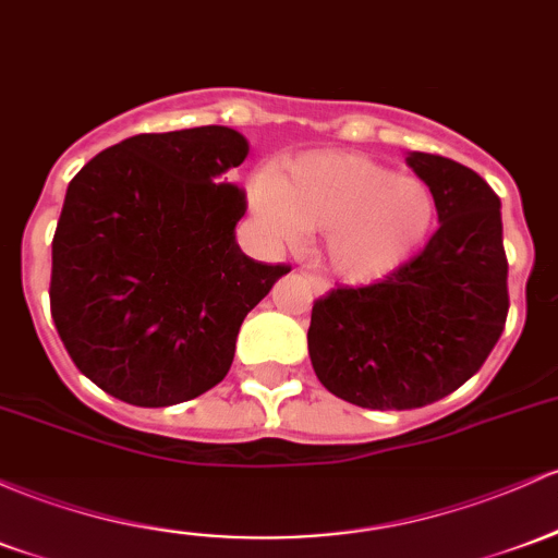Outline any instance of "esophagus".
Masks as SVG:
<instances>
[{
  "label": "esophagus",
  "instance_id": "1",
  "mask_svg": "<svg viewBox=\"0 0 558 558\" xmlns=\"http://www.w3.org/2000/svg\"><path fill=\"white\" fill-rule=\"evenodd\" d=\"M304 280L312 286V293H315V296H326L328 293V283L323 278H317V275H304Z\"/></svg>",
  "mask_w": 558,
  "mask_h": 558
}]
</instances>
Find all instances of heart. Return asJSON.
<instances>
[{
    "mask_svg": "<svg viewBox=\"0 0 558 558\" xmlns=\"http://www.w3.org/2000/svg\"><path fill=\"white\" fill-rule=\"evenodd\" d=\"M248 206L280 243L323 232V262L347 283H373L405 265L437 211L426 182L347 150H312L280 169H256Z\"/></svg>",
    "mask_w": 558,
    "mask_h": 558,
    "instance_id": "obj_1",
    "label": "heart"
}]
</instances>
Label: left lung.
Listing matches in <instances>:
<instances>
[{
  "label": "left lung",
  "mask_w": 558,
  "mask_h": 558,
  "mask_svg": "<svg viewBox=\"0 0 558 558\" xmlns=\"http://www.w3.org/2000/svg\"><path fill=\"white\" fill-rule=\"evenodd\" d=\"M439 228L381 283L333 289L312 307L315 376L330 395L371 410H413L466 384L504 333L508 262L500 198L476 171L408 153Z\"/></svg>",
  "instance_id": "obj_1"
}]
</instances>
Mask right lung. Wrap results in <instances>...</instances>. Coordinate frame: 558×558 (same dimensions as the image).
<instances>
[{
	"label": "right lung",
	"instance_id": "add662e5",
	"mask_svg": "<svg viewBox=\"0 0 558 558\" xmlns=\"http://www.w3.org/2000/svg\"><path fill=\"white\" fill-rule=\"evenodd\" d=\"M248 156L230 126L134 134L65 190L52 238V320L76 368L137 408L193 400L228 376L243 317L289 272L235 241Z\"/></svg>",
	"mask_w": 558,
	"mask_h": 558
}]
</instances>
